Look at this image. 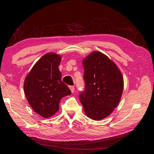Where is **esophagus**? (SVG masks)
<instances>
[{"mask_svg": "<svg viewBox=\"0 0 154 154\" xmlns=\"http://www.w3.org/2000/svg\"><path fill=\"white\" fill-rule=\"evenodd\" d=\"M69 88H70V90H71V92H72V93H73V92H74V91H75V87L73 86V85H70V86H69Z\"/></svg>", "mask_w": 154, "mask_h": 154, "instance_id": "1", "label": "esophagus"}]
</instances>
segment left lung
Wrapping results in <instances>:
<instances>
[{
  "mask_svg": "<svg viewBox=\"0 0 154 154\" xmlns=\"http://www.w3.org/2000/svg\"><path fill=\"white\" fill-rule=\"evenodd\" d=\"M83 65L85 89L80 92V102L90 118L100 120L118 106L123 92V77L114 62L99 51L83 60Z\"/></svg>",
  "mask_w": 154,
  "mask_h": 154,
  "instance_id": "left-lung-1",
  "label": "left lung"
}]
</instances>
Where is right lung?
I'll return each mask as SVG.
<instances>
[{
    "mask_svg": "<svg viewBox=\"0 0 154 154\" xmlns=\"http://www.w3.org/2000/svg\"><path fill=\"white\" fill-rule=\"evenodd\" d=\"M61 57L48 53L38 60L25 79L24 89L31 107L43 118H49L59 109L64 96L71 94L62 82L58 69Z\"/></svg>",
    "mask_w": 154,
    "mask_h": 154,
    "instance_id": "right-lung-1",
    "label": "right lung"
}]
</instances>
